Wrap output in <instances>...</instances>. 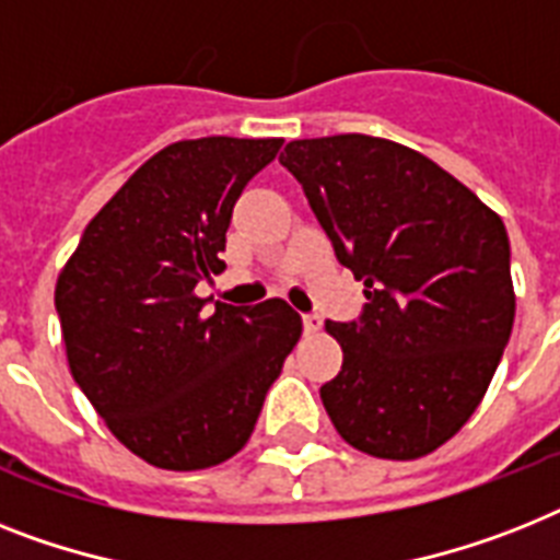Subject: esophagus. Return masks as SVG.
Segmentation results:
<instances>
[{
	"instance_id": "obj_1",
	"label": "esophagus",
	"mask_w": 560,
	"mask_h": 560,
	"mask_svg": "<svg viewBox=\"0 0 560 560\" xmlns=\"http://www.w3.org/2000/svg\"><path fill=\"white\" fill-rule=\"evenodd\" d=\"M302 322H304V334H319V330H322L319 313H304Z\"/></svg>"
}]
</instances>
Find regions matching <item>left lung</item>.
<instances>
[{"instance_id": "left-lung-1", "label": "left lung", "mask_w": 560, "mask_h": 560, "mask_svg": "<svg viewBox=\"0 0 560 560\" xmlns=\"http://www.w3.org/2000/svg\"><path fill=\"white\" fill-rule=\"evenodd\" d=\"M302 184L339 265L365 284L353 322H327L342 371L322 402L353 448L413 460L480 406L515 322L509 235L425 154L368 135L293 140Z\"/></svg>"}]
</instances>
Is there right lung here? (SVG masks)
<instances>
[{
	"mask_svg": "<svg viewBox=\"0 0 560 560\" xmlns=\"http://www.w3.org/2000/svg\"><path fill=\"white\" fill-rule=\"evenodd\" d=\"M279 138L180 140L149 158L85 226L57 279L68 368L117 440L158 469L195 471L244 448L302 336L281 299L195 295L224 270L226 226Z\"/></svg>",
	"mask_w": 560,
	"mask_h": 560,
	"instance_id": "1",
	"label": "right lung"
}]
</instances>
